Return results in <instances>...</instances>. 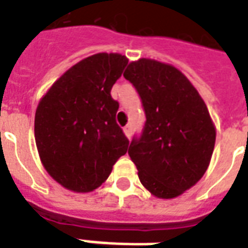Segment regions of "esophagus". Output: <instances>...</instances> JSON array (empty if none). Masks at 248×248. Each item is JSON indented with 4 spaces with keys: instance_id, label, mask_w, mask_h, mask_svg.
<instances>
[{
    "instance_id": "34e87169",
    "label": "esophagus",
    "mask_w": 248,
    "mask_h": 248,
    "mask_svg": "<svg viewBox=\"0 0 248 248\" xmlns=\"http://www.w3.org/2000/svg\"><path fill=\"white\" fill-rule=\"evenodd\" d=\"M124 133H125V136L128 139L132 136V127L131 125H127V127H124Z\"/></svg>"
}]
</instances>
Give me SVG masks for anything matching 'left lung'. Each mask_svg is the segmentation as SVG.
<instances>
[{
  "label": "left lung",
  "instance_id": "8db88e82",
  "mask_svg": "<svg viewBox=\"0 0 248 248\" xmlns=\"http://www.w3.org/2000/svg\"><path fill=\"white\" fill-rule=\"evenodd\" d=\"M124 77L140 94L147 117L128 155L151 194L177 198L199 182L211 161L217 129L207 105L188 78L166 62L132 61Z\"/></svg>",
  "mask_w": 248,
  "mask_h": 248
}]
</instances>
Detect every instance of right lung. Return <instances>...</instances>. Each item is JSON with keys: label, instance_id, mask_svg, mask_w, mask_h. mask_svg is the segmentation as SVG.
Instances as JSON below:
<instances>
[{"label": "right lung", "instance_id": "add662e5", "mask_svg": "<svg viewBox=\"0 0 248 248\" xmlns=\"http://www.w3.org/2000/svg\"><path fill=\"white\" fill-rule=\"evenodd\" d=\"M120 53L73 65L37 105L34 139L44 168L64 188L91 192L108 179L129 141L116 123L110 89L127 66Z\"/></svg>", "mask_w": 248, "mask_h": 248}]
</instances>
